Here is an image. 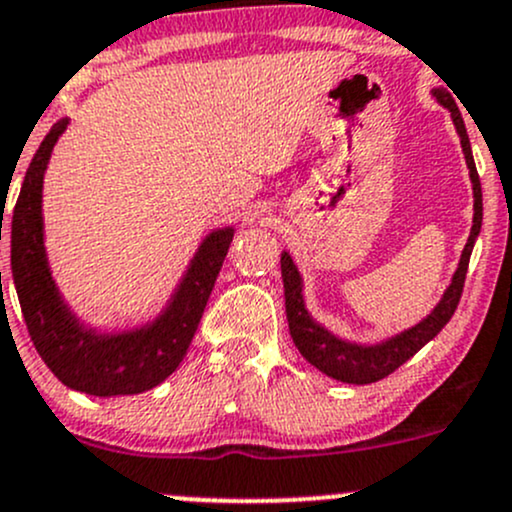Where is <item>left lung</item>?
Wrapping results in <instances>:
<instances>
[{
  "instance_id": "obj_1",
  "label": "left lung",
  "mask_w": 512,
  "mask_h": 512,
  "mask_svg": "<svg viewBox=\"0 0 512 512\" xmlns=\"http://www.w3.org/2000/svg\"><path fill=\"white\" fill-rule=\"evenodd\" d=\"M437 104H442L452 114V123L457 128L459 143H462V153L466 160V170H469L471 179V194H474V218H471V233L466 240L459 265L454 269L452 282L435 303V308L423 320L403 328L401 333L386 335V338L376 342H359L342 338V335L333 333L328 325L313 318L308 311L306 296H303V277L291 260L289 252H282V282H284V306H286V320H289V333L294 340L296 350L301 352L306 362H311L318 372H323L330 379L345 381V384H372V381L384 379L391 372H396L403 362H408L415 352L423 350L428 342L440 333L449 323L452 313L457 311V303L462 299L466 267H469L471 250H474L476 238L481 233V221H484V199H481V182L479 172H476L474 155H471V143L466 136L464 119L459 114L457 104H454L452 94L445 87L430 89Z\"/></svg>"
}]
</instances>
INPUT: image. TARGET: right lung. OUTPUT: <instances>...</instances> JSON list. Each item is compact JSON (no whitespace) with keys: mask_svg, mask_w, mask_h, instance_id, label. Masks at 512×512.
Here are the masks:
<instances>
[{"mask_svg":"<svg viewBox=\"0 0 512 512\" xmlns=\"http://www.w3.org/2000/svg\"><path fill=\"white\" fill-rule=\"evenodd\" d=\"M67 126L70 116L55 123L43 138L28 165L11 216V277L21 313L38 355L67 389L99 398L150 391L187 355L233 243L235 226L213 228L204 235L172 294L148 320L109 330L89 325L77 316L55 282L43 223V182L55 145Z\"/></svg>","mask_w":512,"mask_h":512,"instance_id":"add662e5","label":"right lung"}]
</instances>
